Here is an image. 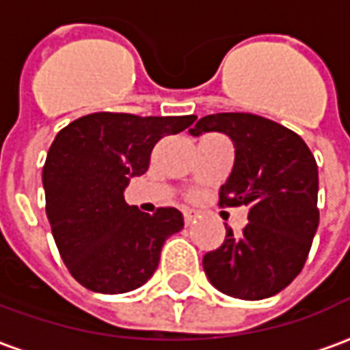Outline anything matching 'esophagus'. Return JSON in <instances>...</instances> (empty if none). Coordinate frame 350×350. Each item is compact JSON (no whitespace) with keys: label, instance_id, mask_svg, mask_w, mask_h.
<instances>
[{"label":"esophagus","instance_id":"34e87169","mask_svg":"<svg viewBox=\"0 0 350 350\" xmlns=\"http://www.w3.org/2000/svg\"><path fill=\"white\" fill-rule=\"evenodd\" d=\"M195 219H197V215H195L193 212H189V210H185V212H183V221H185V225L195 223Z\"/></svg>","mask_w":350,"mask_h":350}]
</instances>
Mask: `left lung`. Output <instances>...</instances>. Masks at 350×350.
Returning <instances> with one entry per match:
<instances>
[{"mask_svg": "<svg viewBox=\"0 0 350 350\" xmlns=\"http://www.w3.org/2000/svg\"><path fill=\"white\" fill-rule=\"evenodd\" d=\"M227 133L234 142V165L221 185L219 206H245L250 223L208 251L202 266L221 293L240 300H262L293 283L308 260L319 227V170L300 135L285 125L250 114L221 112L200 118L193 137Z\"/></svg>", "mask_w": 350, "mask_h": 350, "instance_id": "obj_1", "label": "left lung"}]
</instances>
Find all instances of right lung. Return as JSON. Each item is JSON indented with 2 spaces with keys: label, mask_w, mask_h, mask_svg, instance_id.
Segmentation results:
<instances>
[{
  "label": "right lung",
  "mask_w": 350,
  "mask_h": 350,
  "mask_svg": "<svg viewBox=\"0 0 350 350\" xmlns=\"http://www.w3.org/2000/svg\"><path fill=\"white\" fill-rule=\"evenodd\" d=\"M197 116L93 112L59 131L42 167L52 236L67 270L93 293L122 294L152 278L161 247L183 228L176 208L153 215L129 206L123 189L150 167L153 146Z\"/></svg>",
  "instance_id": "right-lung-1"
}]
</instances>
